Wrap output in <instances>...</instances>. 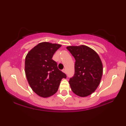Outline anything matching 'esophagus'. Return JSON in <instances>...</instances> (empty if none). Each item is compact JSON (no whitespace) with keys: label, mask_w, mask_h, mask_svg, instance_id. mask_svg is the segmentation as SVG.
Returning a JSON list of instances; mask_svg holds the SVG:
<instances>
[{"label":"esophagus","mask_w":126,"mask_h":126,"mask_svg":"<svg viewBox=\"0 0 126 126\" xmlns=\"http://www.w3.org/2000/svg\"><path fill=\"white\" fill-rule=\"evenodd\" d=\"M63 73H66V70H65V69H63Z\"/></svg>","instance_id":"1"}]
</instances>
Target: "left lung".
Segmentation results:
<instances>
[{"label": "left lung", "mask_w": 126, "mask_h": 126, "mask_svg": "<svg viewBox=\"0 0 126 126\" xmlns=\"http://www.w3.org/2000/svg\"><path fill=\"white\" fill-rule=\"evenodd\" d=\"M66 49L76 60L75 75L69 83L74 94L86 97L94 92L100 82L103 64L97 53L85 45L70 46Z\"/></svg>", "instance_id": "8db88e82"}]
</instances>
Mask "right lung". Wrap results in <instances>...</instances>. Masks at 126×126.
I'll return each mask as SVG.
<instances>
[{
	"mask_svg": "<svg viewBox=\"0 0 126 126\" xmlns=\"http://www.w3.org/2000/svg\"><path fill=\"white\" fill-rule=\"evenodd\" d=\"M61 46L46 42L39 43L26 57L27 80L32 90L41 97H48L56 94L61 80L66 77L52 60L53 54Z\"/></svg>",
	"mask_w": 126,
	"mask_h": 126,
	"instance_id": "add662e5",
	"label": "right lung"
}]
</instances>
